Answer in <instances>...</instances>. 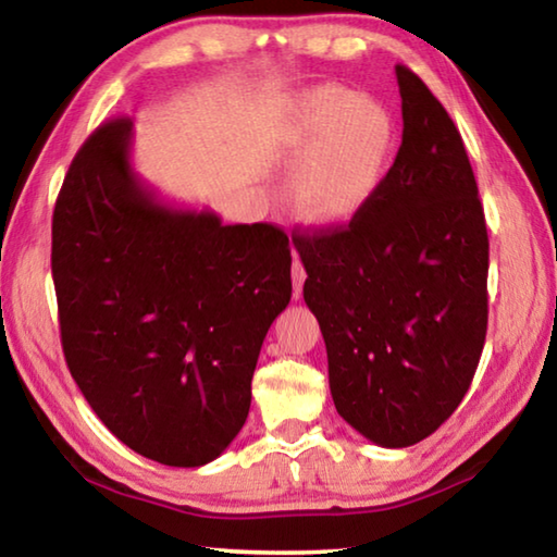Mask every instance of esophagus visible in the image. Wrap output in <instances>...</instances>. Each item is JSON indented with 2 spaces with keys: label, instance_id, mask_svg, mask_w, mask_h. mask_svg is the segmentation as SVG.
<instances>
[{
  "label": "esophagus",
  "instance_id": "esophagus-1",
  "mask_svg": "<svg viewBox=\"0 0 557 557\" xmlns=\"http://www.w3.org/2000/svg\"><path fill=\"white\" fill-rule=\"evenodd\" d=\"M305 280H307V270H305V265H301V260L297 258V252H295V262H292V285H295V297L301 295Z\"/></svg>",
  "mask_w": 557,
  "mask_h": 557
}]
</instances>
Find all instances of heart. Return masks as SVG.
I'll return each instance as SVG.
<instances>
[{
    "mask_svg": "<svg viewBox=\"0 0 557 557\" xmlns=\"http://www.w3.org/2000/svg\"><path fill=\"white\" fill-rule=\"evenodd\" d=\"M395 120L383 102L324 86L307 92L285 129L295 159L297 211L317 223H344L379 191L395 152Z\"/></svg>",
    "mask_w": 557,
    "mask_h": 557,
    "instance_id": "b5f03b06",
    "label": "heart"
}]
</instances>
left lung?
Returning a JSON list of instances; mask_svg holds the SVG:
<instances>
[{
  "mask_svg": "<svg viewBox=\"0 0 557 557\" xmlns=\"http://www.w3.org/2000/svg\"><path fill=\"white\" fill-rule=\"evenodd\" d=\"M403 143L348 223L295 228L342 418L381 447L430 437L459 408L488 322V235L455 122L395 65Z\"/></svg>",
  "mask_w": 557,
  "mask_h": 557,
  "instance_id": "8db88e82",
  "label": "left lung"
}]
</instances>
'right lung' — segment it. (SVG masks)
Masks as SVG:
<instances>
[{"mask_svg": "<svg viewBox=\"0 0 557 557\" xmlns=\"http://www.w3.org/2000/svg\"><path fill=\"white\" fill-rule=\"evenodd\" d=\"M112 117L55 199L51 272L65 363L112 435L159 465L201 467L245 425L262 338L289 305L280 225H223L157 203Z\"/></svg>", "mask_w": 557, "mask_h": 557, "instance_id": "add662e5", "label": "right lung"}]
</instances>
